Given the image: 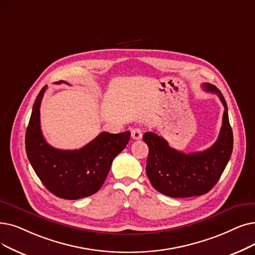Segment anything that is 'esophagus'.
<instances>
[{
	"label": "esophagus",
	"instance_id": "obj_1",
	"mask_svg": "<svg viewBox=\"0 0 255 255\" xmlns=\"http://www.w3.org/2000/svg\"><path fill=\"white\" fill-rule=\"evenodd\" d=\"M142 136L140 128H134L131 131V137L133 139H140Z\"/></svg>",
	"mask_w": 255,
	"mask_h": 255
}]
</instances>
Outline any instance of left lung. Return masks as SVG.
Masks as SVG:
<instances>
[{"instance_id":"obj_1","label":"left lung","mask_w":255,"mask_h":255,"mask_svg":"<svg viewBox=\"0 0 255 255\" xmlns=\"http://www.w3.org/2000/svg\"><path fill=\"white\" fill-rule=\"evenodd\" d=\"M206 92L217 94L224 106L222 127L214 145L202 151L185 154L169 146L154 132L142 136L149 147L146 173L153 187L172 198H187L208 193L224 172L232 153L234 135L225 99L215 85L205 83Z\"/></svg>"}]
</instances>
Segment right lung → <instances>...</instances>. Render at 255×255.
<instances>
[{"label": "right lung", "instance_id": "right-lung-1", "mask_svg": "<svg viewBox=\"0 0 255 255\" xmlns=\"http://www.w3.org/2000/svg\"><path fill=\"white\" fill-rule=\"evenodd\" d=\"M66 83L59 81L57 83ZM47 85L32 108L26 131V152L33 170L47 189L66 200L91 196L101 189L117 155L130 139V132H101L80 149L59 150L50 146L40 129V104Z\"/></svg>", "mask_w": 255, "mask_h": 255}]
</instances>
